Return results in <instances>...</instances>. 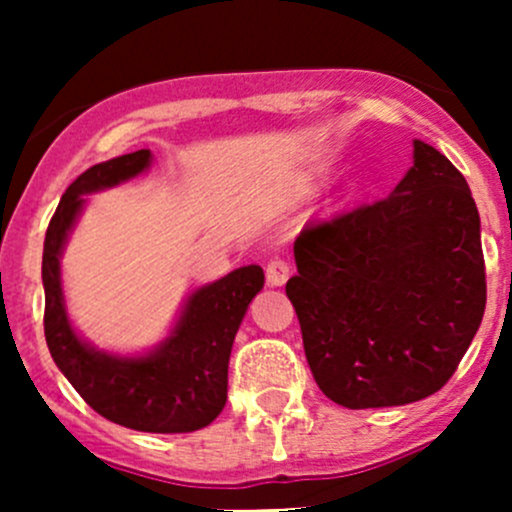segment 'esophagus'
I'll use <instances>...</instances> for the list:
<instances>
[{
    "label": "esophagus",
    "mask_w": 512,
    "mask_h": 512,
    "mask_svg": "<svg viewBox=\"0 0 512 512\" xmlns=\"http://www.w3.org/2000/svg\"><path fill=\"white\" fill-rule=\"evenodd\" d=\"M289 275H292V267L285 260H272L267 265V285L270 287H282L289 280Z\"/></svg>",
    "instance_id": "34e87169"
}]
</instances>
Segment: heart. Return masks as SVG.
Instances as JSON below:
<instances>
[{
	"label": "heart",
	"instance_id": "heart-1",
	"mask_svg": "<svg viewBox=\"0 0 512 512\" xmlns=\"http://www.w3.org/2000/svg\"><path fill=\"white\" fill-rule=\"evenodd\" d=\"M352 190H354V185H344L342 193H339V195H342V198H349V195H352Z\"/></svg>",
	"mask_w": 512,
	"mask_h": 512
}]
</instances>
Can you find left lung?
<instances>
[{"mask_svg": "<svg viewBox=\"0 0 512 512\" xmlns=\"http://www.w3.org/2000/svg\"><path fill=\"white\" fill-rule=\"evenodd\" d=\"M287 297L324 396L404 406L453 376L485 312L480 218L466 178L414 141L389 198L304 227Z\"/></svg>", "mask_w": 512, "mask_h": 512, "instance_id": "obj_1", "label": "left lung"}]
</instances>
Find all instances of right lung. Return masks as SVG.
Here are the masks:
<instances>
[{"label":"right lung","mask_w":512,"mask_h":512,"mask_svg":"<svg viewBox=\"0 0 512 512\" xmlns=\"http://www.w3.org/2000/svg\"><path fill=\"white\" fill-rule=\"evenodd\" d=\"M151 163L153 153L146 148L111 158L81 173L61 195L41 260L44 334L51 359L96 414L133 431L188 433L223 411L232 342L247 307L265 287L262 267H237L193 289L168 337L138 354L106 352L86 342L71 324L61 285V255L86 208L84 195L128 183Z\"/></svg>","instance_id":"right-lung-1"}]
</instances>
